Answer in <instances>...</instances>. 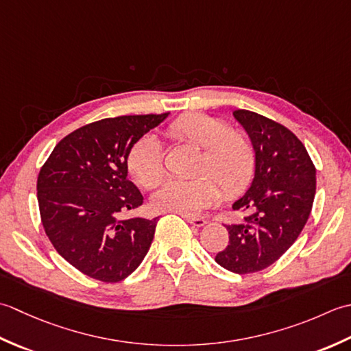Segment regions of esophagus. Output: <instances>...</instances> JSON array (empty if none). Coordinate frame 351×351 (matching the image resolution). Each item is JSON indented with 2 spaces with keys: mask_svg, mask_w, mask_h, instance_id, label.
Here are the masks:
<instances>
[{
  "mask_svg": "<svg viewBox=\"0 0 351 351\" xmlns=\"http://www.w3.org/2000/svg\"><path fill=\"white\" fill-rule=\"evenodd\" d=\"M184 219L188 221L189 224H192L194 227H197V228L203 227V226L206 224V219H204V218H194V217H188V215H184Z\"/></svg>",
  "mask_w": 351,
  "mask_h": 351,
  "instance_id": "obj_1",
  "label": "esophagus"
}]
</instances>
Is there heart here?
<instances>
[{
	"label": "heart",
	"mask_w": 351,
	"mask_h": 351,
	"mask_svg": "<svg viewBox=\"0 0 351 351\" xmlns=\"http://www.w3.org/2000/svg\"><path fill=\"white\" fill-rule=\"evenodd\" d=\"M171 139L199 148L192 180L168 182L153 195L157 210L195 215L213 204L219 188L226 195H236L252 182L256 156L247 136L230 130L228 124L204 113H186L168 127ZM127 167L145 188H154L167 176L165 154L160 141L144 136L134 142L127 156Z\"/></svg>",
	"instance_id": "b5f03b06"
}]
</instances>
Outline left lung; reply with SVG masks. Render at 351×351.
<instances>
[{"mask_svg": "<svg viewBox=\"0 0 351 351\" xmlns=\"http://www.w3.org/2000/svg\"><path fill=\"white\" fill-rule=\"evenodd\" d=\"M233 117L254 148V177L233 203L247 217L226 226L228 245L215 261L232 273L250 274L273 265L297 241L312 210L317 171L302 141L282 124L244 109Z\"/></svg>", "mask_w": 351, "mask_h": 351, "instance_id": "1", "label": "left lung"}]
</instances>
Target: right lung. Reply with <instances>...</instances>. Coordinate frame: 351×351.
I'll list each match as a JSON object with an SVG mask.
<instances>
[{"label":"right lung","mask_w":351,"mask_h":351,"mask_svg":"<svg viewBox=\"0 0 351 351\" xmlns=\"http://www.w3.org/2000/svg\"><path fill=\"white\" fill-rule=\"evenodd\" d=\"M169 113L95 121L65 136L38 177L48 239L63 259L97 280L117 283L141 265L159 218L121 219L144 197L127 178L134 142Z\"/></svg>","instance_id":"right-lung-1"}]
</instances>
